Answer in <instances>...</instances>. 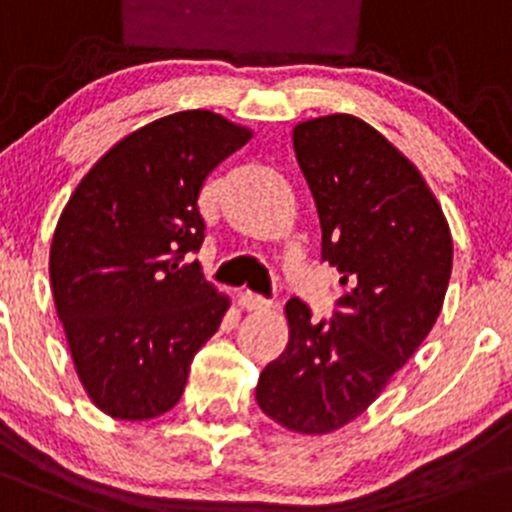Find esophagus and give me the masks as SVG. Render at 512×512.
<instances>
[{
  "label": "esophagus",
  "mask_w": 512,
  "mask_h": 512,
  "mask_svg": "<svg viewBox=\"0 0 512 512\" xmlns=\"http://www.w3.org/2000/svg\"><path fill=\"white\" fill-rule=\"evenodd\" d=\"M240 305L245 307V310H267V307H272L275 302L267 300V297H262V295H257V292L245 290L240 295Z\"/></svg>",
  "instance_id": "34e87169"
}]
</instances>
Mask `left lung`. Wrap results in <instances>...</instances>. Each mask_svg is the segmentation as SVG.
Segmentation results:
<instances>
[{
    "instance_id": "obj_1",
    "label": "left lung",
    "mask_w": 512,
    "mask_h": 512,
    "mask_svg": "<svg viewBox=\"0 0 512 512\" xmlns=\"http://www.w3.org/2000/svg\"><path fill=\"white\" fill-rule=\"evenodd\" d=\"M292 145L342 295L330 320L287 302L290 342L260 372L255 398L287 430L322 435L355 420L433 330L453 237L413 162L362 119H307Z\"/></svg>"
}]
</instances>
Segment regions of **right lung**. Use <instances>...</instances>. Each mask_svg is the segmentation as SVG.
<instances>
[{"instance_id":"right-lung-1","label":"right lung","mask_w":512,"mask_h":512,"mask_svg":"<svg viewBox=\"0 0 512 512\" xmlns=\"http://www.w3.org/2000/svg\"><path fill=\"white\" fill-rule=\"evenodd\" d=\"M252 137L207 109L132 132L84 175L49 252L54 305L84 390L117 420L180 403L190 362L225 317L190 262L205 240L207 175Z\"/></svg>"}]
</instances>
